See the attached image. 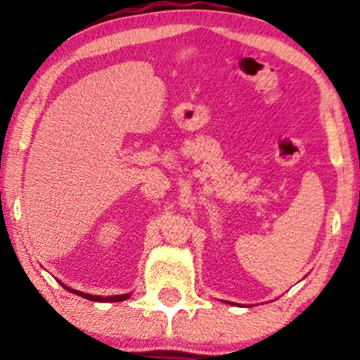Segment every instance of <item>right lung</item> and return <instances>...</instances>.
I'll use <instances>...</instances> for the list:
<instances>
[{
  "label": "right lung",
  "instance_id": "right-lung-1",
  "mask_svg": "<svg viewBox=\"0 0 360 360\" xmlns=\"http://www.w3.org/2000/svg\"><path fill=\"white\" fill-rule=\"evenodd\" d=\"M62 286H64V284H62ZM64 288L68 289V291L74 292V295L82 296V298H86V300H89V301H101V303H106V301H110V303H113V301H123V300H127L128 296H130V295H118V296H93V295H88V292L76 291V289H71V288H68V286H64Z\"/></svg>",
  "mask_w": 360,
  "mask_h": 360
}]
</instances>
